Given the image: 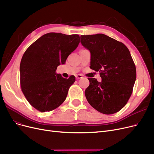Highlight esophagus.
Here are the masks:
<instances>
[{
  "label": "esophagus",
  "mask_w": 154,
  "mask_h": 154,
  "mask_svg": "<svg viewBox=\"0 0 154 154\" xmlns=\"http://www.w3.org/2000/svg\"><path fill=\"white\" fill-rule=\"evenodd\" d=\"M75 77H76L77 79H80L83 78V75H81V74H78V75H75Z\"/></svg>",
  "instance_id": "34e87169"
}]
</instances>
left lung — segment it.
<instances>
[{"label": "left lung", "instance_id": "left-lung-1", "mask_svg": "<svg viewBox=\"0 0 154 154\" xmlns=\"http://www.w3.org/2000/svg\"><path fill=\"white\" fill-rule=\"evenodd\" d=\"M91 53V69L99 72L101 82L88 78L85 91L88 103L104 114H113L126 105L136 78L135 64L128 48L104 34L81 36Z\"/></svg>", "mask_w": 154, "mask_h": 154}]
</instances>
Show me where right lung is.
<instances>
[{"mask_svg":"<svg viewBox=\"0 0 154 154\" xmlns=\"http://www.w3.org/2000/svg\"><path fill=\"white\" fill-rule=\"evenodd\" d=\"M79 39L77 34L48 33L31 44L23 55L20 67L21 89L27 101L38 111H52L65 100L75 77L65 79L56 70L77 48Z\"/></svg>","mask_w":154,"mask_h":154,"instance_id":"right-lung-1","label":"right lung"}]
</instances>
